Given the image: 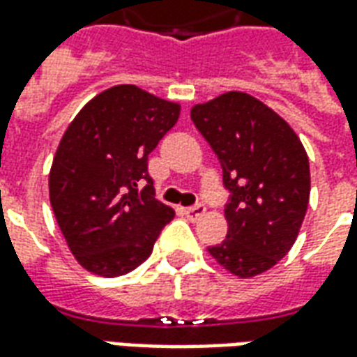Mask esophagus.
Masks as SVG:
<instances>
[{
  "instance_id": "obj_1",
  "label": "esophagus",
  "mask_w": 357,
  "mask_h": 357,
  "mask_svg": "<svg viewBox=\"0 0 357 357\" xmlns=\"http://www.w3.org/2000/svg\"><path fill=\"white\" fill-rule=\"evenodd\" d=\"M204 212H206V206L204 204H195V206H189L185 210V214L189 220H199V218L204 216Z\"/></svg>"
}]
</instances>
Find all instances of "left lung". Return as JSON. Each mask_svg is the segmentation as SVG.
<instances>
[{
	"mask_svg": "<svg viewBox=\"0 0 357 357\" xmlns=\"http://www.w3.org/2000/svg\"><path fill=\"white\" fill-rule=\"evenodd\" d=\"M229 191L227 237L208 252L233 275L255 277L298 237L310 201V162L298 135L262 101L229 91L191 110Z\"/></svg>",
	"mask_w": 357,
	"mask_h": 357,
	"instance_id": "8db88e82",
	"label": "left lung"
}]
</instances>
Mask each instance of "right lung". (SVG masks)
I'll return each instance as SVG.
<instances>
[{
  "instance_id": "add662e5",
  "label": "right lung",
  "mask_w": 357,
  "mask_h": 357,
  "mask_svg": "<svg viewBox=\"0 0 357 357\" xmlns=\"http://www.w3.org/2000/svg\"><path fill=\"white\" fill-rule=\"evenodd\" d=\"M178 118V102L124 84L93 97L59 143L51 206L68 248L95 275L137 268L172 222L174 210L155 199L147 166Z\"/></svg>"
}]
</instances>
